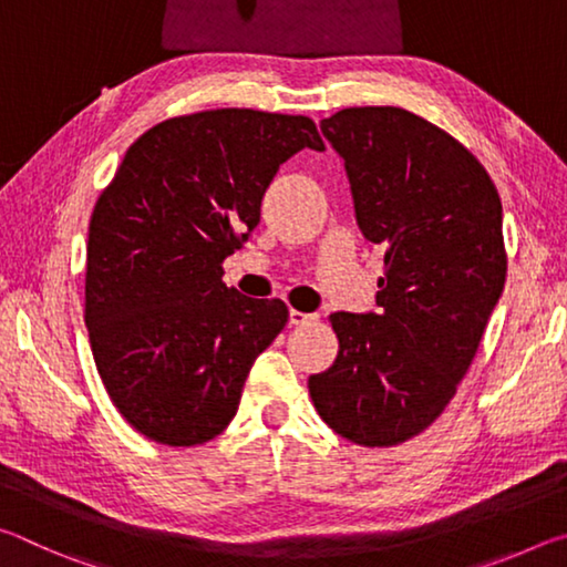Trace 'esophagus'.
Masks as SVG:
<instances>
[{
    "instance_id": "34e87169",
    "label": "esophagus",
    "mask_w": 567,
    "mask_h": 567,
    "mask_svg": "<svg viewBox=\"0 0 567 567\" xmlns=\"http://www.w3.org/2000/svg\"><path fill=\"white\" fill-rule=\"evenodd\" d=\"M312 320H318V318H315V315H310V312L290 310V324H307V322H312Z\"/></svg>"
}]
</instances>
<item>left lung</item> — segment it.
Returning a JSON list of instances; mask_svg holds the SVG:
<instances>
[{
  "label": "left lung",
  "instance_id": "left-lung-1",
  "mask_svg": "<svg viewBox=\"0 0 567 567\" xmlns=\"http://www.w3.org/2000/svg\"><path fill=\"white\" fill-rule=\"evenodd\" d=\"M344 162L354 219L385 247L375 310L334 312L340 352L307 388L334 433L364 447L415 437L453 400L505 287L503 205L485 167L400 107L320 122Z\"/></svg>",
  "mask_w": 567,
  "mask_h": 567
}]
</instances>
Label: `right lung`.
<instances>
[{"label":"right lung","instance_id":"1","mask_svg":"<svg viewBox=\"0 0 567 567\" xmlns=\"http://www.w3.org/2000/svg\"><path fill=\"white\" fill-rule=\"evenodd\" d=\"M324 145L292 114L213 110L134 142L90 219L84 324L114 408L150 440L203 445L287 322L282 300L223 282L282 162Z\"/></svg>","mask_w":567,"mask_h":567}]
</instances>
